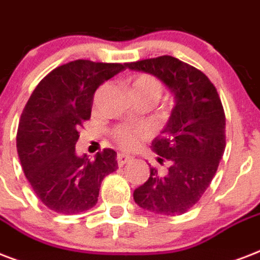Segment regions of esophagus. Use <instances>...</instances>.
<instances>
[{"label": "esophagus", "instance_id": "34e87169", "mask_svg": "<svg viewBox=\"0 0 260 260\" xmlns=\"http://www.w3.org/2000/svg\"><path fill=\"white\" fill-rule=\"evenodd\" d=\"M118 166L119 167H122V166H124V164H126V162H128L130 161V160H132V156H128V154H124V153H119V154H118Z\"/></svg>", "mask_w": 260, "mask_h": 260}]
</instances>
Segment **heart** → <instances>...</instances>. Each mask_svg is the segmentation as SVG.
<instances>
[{"mask_svg":"<svg viewBox=\"0 0 260 260\" xmlns=\"http://www.w3.org/2000/svg\"><path fill=\"white\" fill-rule=\"evenodd\" d=\"M161 90L162 86L160 81L148 74L138 76L132 86V93L148 96V98H152L154 102L160 98ZM146 136H148V130L145 127H119L114 134L116 142L124 149H132L137 146L140 144V141L144 140Z\"/></svg>","mask_w":260,"mask_h":260,"instance_id":"heart-1","label":"heart"}]
</instances>
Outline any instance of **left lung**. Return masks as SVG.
<instances>
[{
	"label": "left lung",
	"mask_w": 260,
	"mask_h": 260,
	"mask_svg": "<svg viewBox=\"0 0 260 260\" xmlns=\"http://www.w3.org/2000/svg\"><path fill=\"white\" fill-rule=\"evenodd\" d=\"M152 74L174 94L175 106L161 134L152 141L157 161L146 182L134 190L140 207L178 216L194 206L210 186L225 150V114L212 81L194 66L162 55L126 63Z\"/></svg>",
	"instance_id": "8db88e82"
}]
</instances>
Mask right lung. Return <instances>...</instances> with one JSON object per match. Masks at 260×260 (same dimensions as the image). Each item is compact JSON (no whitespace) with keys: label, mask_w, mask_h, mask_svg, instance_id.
Segmentation results:
<instances>
[{"label":"right lung","mask_w":260,"mask_h":260,"mask_svg":"<svg viewBox=\"0 0 260 260\" xmlns=\"http://www.w3.org/2000/svg\"><path fill=\"white\" fill-rule=\"evenodd\" d=\"M124 68L69 62L48 73L28 99L17 128V153L35 194L54 212L76 214L93 207L103 179L118 170L115 150L103 149L90 160L76 153V142L80 126L90 118L96 89Z\"/></svg>","instance_id":"1"}]
</instances>
